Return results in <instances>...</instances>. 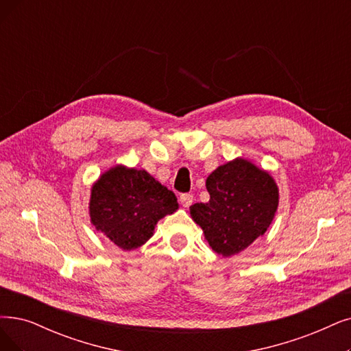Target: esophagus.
I'll return each instance as SVG.
<instances>
[{
    "instance_id": "1",
    "label": "esophagus",
    "mask_w": 351,
    "mask_h": 351,
    "mask_svg": "<svg viewBox=\"0 0 351 351\" xmlns=\"http://www.w3.org/2000/svg\"><path fill=\"white\" fill-rule=\"evenodd\" d=\"M193 194L186 193V194H181L180 195V203L183 204V207H190L193 204Z\"/></svg>"
}]
</instances>
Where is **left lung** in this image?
Returning <instances> with one entry per match:
<instances>
[{
    "instance_id": "left-lung-1",
    "label": "left lung",
    "mask_w": 351,
    "mask_h": 351,
    "mask_svg": "<svg viewBox=\"0 0 351 351\" xmlns=\"http://www.w3.org/2000/svg\"><path fill=\"white\" fill-rule=\"evenodd\" d=\"M207 203L190 207L216 254L232 256L262 236L274 220L279 193L275 180L245 158L217 167L206 180Z\"/></svg>"
}]
</instances>
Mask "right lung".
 Instances as JSON below:
<instances>
[{
	"mask_svg": "<svg viewBox=\"0 0 351 351\" xmlns=\"http://www.w3.org/2000/svg\"><path fill=\"white\" fill-rule=\"evenodd\" d=\"M178 208L176 194L145 170L117 165L92 186L89 215L96 230L123 250L143 246L160 219Z\"/></svg>",
	"mask_w": 351,
	"mask_h": 351,
	"instance_id": "right-lung-1",
	"label": "right lung"
}]
</instances>
